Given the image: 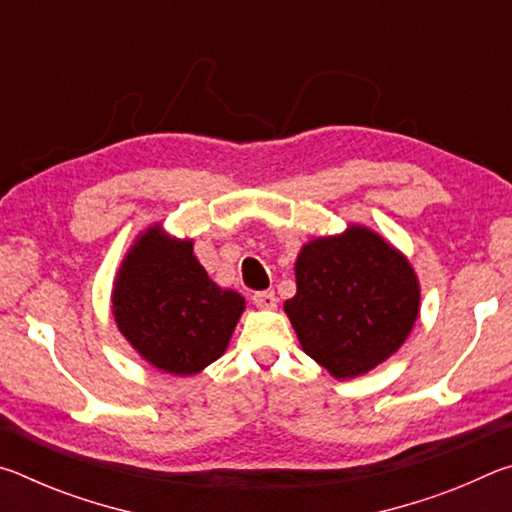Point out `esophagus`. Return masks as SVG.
<instances>
[{"label":"esophagus","instance_id":"obj_1","mask_svg":"<svg viewBox=\"0 0 512 512\" xmlns=\"http://www.w3.org/2000/svg\"><path fill=\"white\" fill-rule=\"evenodd\" d=\"M253 302L259 309H275L277 307V298L273 291H259L253 296Z\"/></svg>","mask_w":512,"mask_h":512}]
</instances>
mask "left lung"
Returning <instances> with one entry per match:
<instances>
[{"instance_id": "8db88e82", "label": "left lung", "mask_w": 512, "mask_h": 512, "mask_svg": "<svg viewBox=\"0 0 512 512\" xmlns=\"http://www.w3.org/2000/svg\"><path fill=\"white\" fill-rule=\"evenodd\" d=\"M284 302L305 354L334 379H354L402 348L420 316V280L400 248L368 225L314 237L296 257Z\"/></svg>"}]
</instances>
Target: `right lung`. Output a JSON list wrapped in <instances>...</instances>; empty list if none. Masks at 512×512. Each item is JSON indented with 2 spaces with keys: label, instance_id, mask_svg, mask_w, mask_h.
<instances>
[{
  "label": "right lung",
  "instance_id": "1",
  "mask_svg": "<svg viewBox=\"0 0 512 512\" xmlns=\"http://www.w3.org/2000/svg\"><path fill=\"white\" fill-rule=\"evenodd\" d=\"M110 302L131 348L176 377L198 375L219 359L246 309L241 293L210 280L194 255V239L169 235L160 221L126 250Z\"/></svg>",
  "mask_w": 512,
  "mask_h": 512
}]
</instances>
